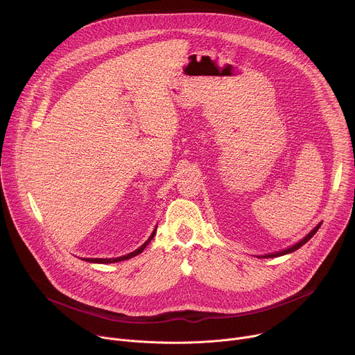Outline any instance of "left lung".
<instances>
[{"instance_id": "1", "label": "left lung", "mask_w": 355, "mask_h": 355, "mask_svg": "<svg viewBox=\"0 0 355 355\" xmlns=\"http://www.w3.org/2000/svg\"><path fill=\"white\" fill-rule=\"evenodd\" d=\"M319 227H320V223L309 233V234H306L305 237H303L300 241H297L296 244H293L292 247H289V248H285V250H282V251H277V252H271V254H266V256H263V259H272V257H279V256H285V254H289V252H292V251H295V250H297V248H300L303 244L305 243H308L313 236H315V233L319 230Z\"/></svg>"}]
</instances>
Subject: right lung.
<instances>
[{
	"mask_svg": "<svg viewBox=\"0 0 355 355\" xmlns=\"http://www.w3.org/2000/svg\"><path fill=\"white\" fill-rule=\"evenodd\" d=\"M156 232H157V226H156V229L153 230V233L150 234V237L137 248V250H135V251H132V252H129V254H126V256H122V257H116V259H85V261H88V263H98V264H111V263H118V261H125V260H129V259H132V257H135V256H137V254H140V252L146 248V245L151 241V239L155 237V234H156ZM84 260V259H83Z\"/></svg>",
	"mask_w": 355,
	"mask_h": 355,
	"instance_id": "1",
	"label": "right lung"
}]
</instances>
